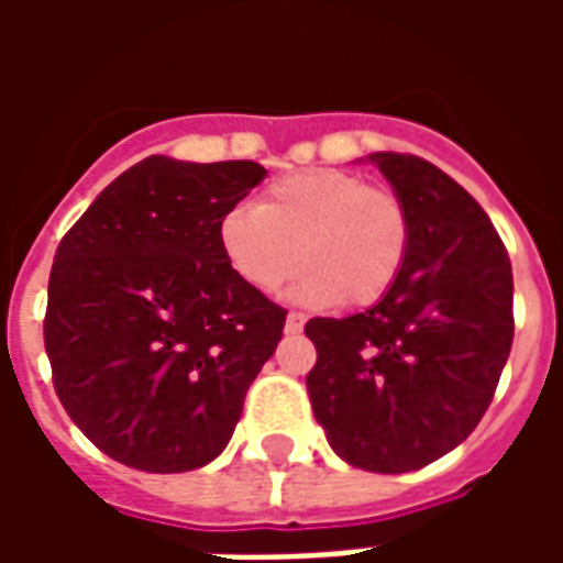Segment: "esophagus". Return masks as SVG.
<instances>
[{
	"label": "esophagus",
	"instance_id": "esophagus-1",
	"mask_svg": "<svg viewBox=\"0 0 563 563\" xmlns=\"http://www.w3.org/2000/svg\"><path fill=\"white\" fill-rule=\"evenodd\" d=\"M305 313H289V317H286V334H298V331L305 329Z\"/></svg>",
	"mask_w": 563,
	"mask_h": 563
}]
</instances>
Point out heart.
I'll list each match as a JSON object with an SVG mask.
<instances>
[{"label": "heart", "mask_w": 563, "mask_h": 563, "mask_svg": "<svg viewBox=\"0 0 563 563\" xmlns=\"http://www.w3.org/2000/svg\"><path fill=\"white\" fill-rule=\"evenodd\" d=\"M234 274L274 292L305 265L292 295L305 305H374L398 280L410 246L401 198L341 168L286 174L256 205H238L220 222Z\"/></svg>", "instance_id": "1"}]
</instances>
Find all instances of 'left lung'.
<instances>
[{
  "mask_svg": "<svg viewBox=\"0 0 563 563\" xmlns=\"http://www.w3.org/2000/svg\"><path fill=\"white\" fill-rule=\"evenodd\" d=\"M410 220L407 258L365 313L307 322V391L329 446L374 473L419 471L467 440L512 346V268L485 210L449 174L371 153Z\"/></svg>",
  "mask_w": 563,
  "mask_h": 563,
  "instance_id": "8db88e82",
  "label": "left lung"
}]
</instances>
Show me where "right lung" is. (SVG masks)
<instances>
[{
  "instance_id": "1",
  "label": "right lung",
  "mask_w": 563,
  "mask_h": 563,
  "mask_svg": "<svg viewBox=\"0 0 563 563\" xmlns=\"http://www.w3.org/2000/svg\"><path fill=\"white\" fill-rule=\"evenodd\" d=\"M265 174L147 156L56 246L44 317L56 395L120 464L184 473L229 446L286 322L220 244L222 217Z\"/></svg>"
}]
</instances>
